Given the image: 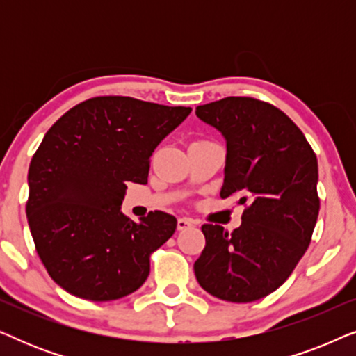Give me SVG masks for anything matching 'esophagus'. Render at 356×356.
Listing matches in <instances>:
<instances>
[{"instance_id":"34e87169","label":"esophagus","mask_w":356,"mask_h":356,"mask_svg":"<svg viewBox=\"0 0 356 356\" xmlns=\"http://www.w3.org/2000/svg\"><path fill=\"white\" fill-rule=\"evenodd\" d=\"M177 227H178V230H188V228L194 227V220H193V218H188V217H181V218H178Z\"/></svg>"}]
</instances>
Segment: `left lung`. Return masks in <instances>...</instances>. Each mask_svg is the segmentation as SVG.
<instances>
[{"mask_svg":"<svg viewBox=\"0 0 356 356\" xmlns=\"http://www.w3.org/2000/svg\"><path fill=\"white\" fill-rule=\"evenodd\" d=\"M227 144L220 197L246 206L232 233L206 223V246L194 262L199 285L216 298L250 303L289 279L308 250L319 213L318 159L284 111L250 97H227L196 108Z\"/></svg>","mask_w":356,"mask_h":356,"instance_id":"obj_1","label":"left lung"}]
</instances>
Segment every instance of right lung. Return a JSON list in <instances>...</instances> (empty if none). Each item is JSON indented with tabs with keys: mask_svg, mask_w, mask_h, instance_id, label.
Listing matches in <instances>:
<instances>
[{
	"mask_svg": "<svg viewBox=\"0 0 356 356\" xmlns=\"http://www.w3.org/2000/svg\"><path fill=\"white\" fill-rule=\"evenodd\" d=\"M191 113L131 99L95 97L48 129L29 167L27 220L48 274L67 293L111 301L133 293L150 272V252L177 230L155 211L123 216L128 183L145 184L149 159Z\"/></svg>",
	"mask_w": 356,
	"mask_h": 356,
	"instance_id": "right-lung-1",
	"label": "right lung"
}]
</instances>
